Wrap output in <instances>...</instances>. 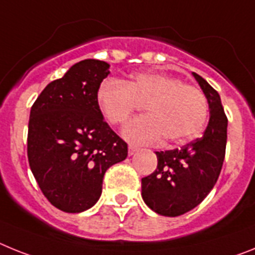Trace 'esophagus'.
I'll return each instance as SVG.
<instances>
[{
    "mask_svg": "<svg viewBox=\"0 0 255 255\" xmlns=\"http://www.w3.org/2000/svg\"><path fill=\"white\" fill-rule=\"evenodd\" d=\"M137 151H138V149H137V147H134V146H128V155H129V156L134 155Z\"/></svg>",
    "mask_w": 255,
    "mask_h": 255,
    "instance_id": "1",
    "label": "esophagus"
}]
</instances>
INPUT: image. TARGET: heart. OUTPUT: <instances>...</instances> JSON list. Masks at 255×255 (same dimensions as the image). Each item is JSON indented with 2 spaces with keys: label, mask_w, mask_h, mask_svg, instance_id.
Returning a JSON list of instances; mask_svg holds the SVG:
<instances>
[{
  "label": "heart",
  "mask_w": 255,
  "mask_h": 255,
  "mask_svg": "<svg viewBox=\"0 0 255 255\" xmlns=\"http://www.w3.org/2000/svg\"><path fill=\"white\" fill-rule=\"evenodd\" d=\"M97 104L112 125L127 121L138 105L145 115L129 121L123 136L132 143L182 142L200 130L207 119L204 95L194 86L163 73H140L129 81L108 79L97 91Z\"/></svg>",
  "instance_id": "b5f03b06"
}]
</instances>
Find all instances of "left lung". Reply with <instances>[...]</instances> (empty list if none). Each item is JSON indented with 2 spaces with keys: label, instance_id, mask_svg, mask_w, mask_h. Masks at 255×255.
Wrapping results in <instances>:
<instances>
[{
  "label": "left lung",
  "instance_id": "1",
  "mask_svg": "<svg viewBox=\"0 0 255 255\" xmlns=\"http://www.w3.org/2000/svg\"><path fill=\"white\" fill-rule=\"evenodd\" d=\"M209 106L204 133L181 149L156 151L158 167L142 178V199L155 213L177 217L198 207L216 185L227 142V118L216 90L192 73Z\"/></svg>",
  "mask_w": 255,
  "mask_h": 255
}]
</instances>
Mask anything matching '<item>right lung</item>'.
<instances>
[{"instance_id": "1", "label": "right lung", "mask_w": 255, "mask_h": 255, "mask_svg": "<svg viewBox=\"0 0 255 255\" xmlns=\"http://www.w3.org/2000/svg\"><path fill=\"white\" fill-rule=\"evenodd\" d=\"M109 68L96 59L74 64L46 86L30 109V169L48 201L66 213L94 207L108 168L128 155L127 143L104 121L97 104Z\"/></svg>"}]
</instances>
